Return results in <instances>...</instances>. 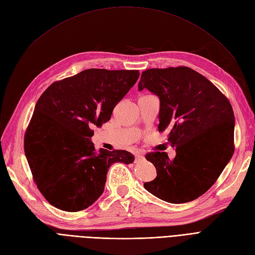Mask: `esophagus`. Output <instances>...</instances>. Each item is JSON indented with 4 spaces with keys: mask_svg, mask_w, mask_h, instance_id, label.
<instances>
[{
    "mask_svg": "<svg viewBox=\"0 0 255 255\" xmlns=\"http://www.w3.org/2000/svg\"><path fill=\"white\" fill-rule=\"evenodd\" d=\"M135 159H136V162L143 161V160H144V156L142 155V154H136V155H135Z\"/></svg>",
    "mask_w": 255,
    "mask_h": 255,
    "instance_id": "esophagus-1",
    "label": "esophagus"
}]
</instances>
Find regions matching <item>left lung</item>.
<instances>
[{"mask_svg":"<svg viewBox=\"0 0 255 255\" xmlns=\"http://www.w3.org/2000/svg\"><path fill=\"white\" fill-rule=\"evenodd\" d=\"M159 97V131L169 130L176 147L145 156L157 169L144 188L174 204L193 201L218 180L233 151L234 114L229 100L212 83L188 67L148 69L141 74L138 90Z\"/></svg>","mask_w":255,"mask_h":255,"instance_id":"1","label":"left lung"}]
</instances>
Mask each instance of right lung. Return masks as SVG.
Returning <instances> with one entry per match:
<instances>
[{"label": "right lung", "mask_w": 255, "mask_h": 255, "mask_svg": "<svg viewBox=\"0 0 255 255\" xmlns=\"http://www.w3.org/2000/svg\"><path fill=\"white\" fill-rule=\"evenodd\" d=\"M139 75L137 70L88 69L53 83L39 97L26 130L25 155L51 205L70 212L88 208L103 195L110 166L134 162L127 150H96L91 137Z\"/></svg>", "instance_id": "add662e5"}]
</instances>
